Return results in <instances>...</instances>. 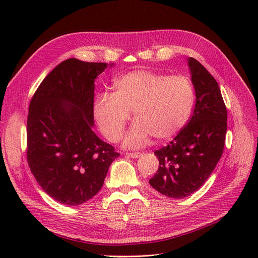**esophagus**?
<instances>
[{
  "mask_svg": "<svg viewBox=\"0 0 258 258\" xmlns=\"http://www.w3.org/2000/svg\"><path fill=\"white\" fill-rule=\"evenodd\" d=\"M141 153H126V156L130 157V158H133V159H136V158H139L141 157Z\"/></svg>",
  "mask_w": 258,
  "mask_h": 258,
  "instance_id": "obj_1",
  "label": "esophagus"
}]
</instances>
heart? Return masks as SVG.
I'll return each mask as SVG.
<instances>
[{
    "label": "heart",
    "instance_id": "b5f03b06",
    "mask_svg": "<svg viewBox=\"0 0 258 258\" xmlns=\"http://www.w3.org/2000/svg\"><path fill=\"white\" fill-rule=\"evenodd\" d=\"M195 100V87L188 77L135 70L115 81L113 94L99 95L94 114L104 136L117 142L130 120V113L134 112L137 122L124 144L137 147L151 136L168 140L178 135L190 119Z\"/></svg>",
    "mask_w": 258,
    "mask_h": 258
}]
</instances>
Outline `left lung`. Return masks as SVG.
I'll list each match as a JSON object with an SVG mask.
<instances>
[{
	"label": "left lung",
	"instance_id": "1",
	"mask_svg": "<svg viewBox=\"0 0 258 258\" xmlns=\"http://www.w3.org/2000/svg\"><path fill=\"white\" fill-rule=\"evenodd\" d=\"M196 104L186 126L167 145L155 151L157 173L150 184L171 199H183L206 182L220 161L227 132V108L220 87L206 68L189 57Z\"/></svg>",
	"mask_w": 258,
	"mask_h": 258
}]
</instances>
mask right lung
<instances>
[{"mask_svg": "<svg viewBox=\"0 0 258 258\" xmlns=\"http://www.w3.org/2000/svg\"><path fill=\"white\" fill-rule=\"evenodd\" d=\"M107 66L66 59L45 77L29 104L28 165L43 190L64 205H80L96 195L120 155L92 128L94 80Z\"/></svg>", "mask_w": 258, "mask_h": 258, "instance_id": "1", "label": "right lung"}]
</instances>
